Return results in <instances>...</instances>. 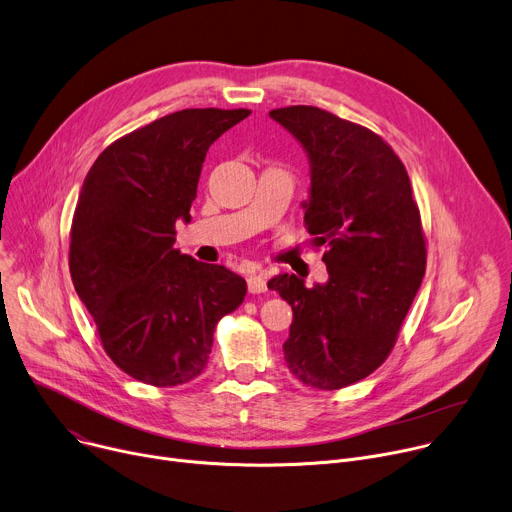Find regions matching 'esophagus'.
<instances>
[{
	"label": "esophagus",
	"mask_w": 512,
	"mask_h": 512,
	"mask_svg": "<svg viewBox=\"0 0 512 512\" xmlns=\"http://www.w3.org/2000/svg\"><path fill=\"white\" fill-rule=\"evenodd\" d=\"M247 284H249V292L251 294H261V292L267 290V282H265V278L261 274H251L247 278Z\"/></svg>",
	"instance_id": "34e87169"
}]
</instances>
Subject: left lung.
<instances>
[{
    "label": "left lung",
    "instance_id": "left-lung-1",
    "mask_svg": "<svg viewBox=\"0 0 512 512\" xmlns=\"http://www.w3.org/2000/svg\"><path fill=\"white\" fill-rule=\"evenodd\" d=\"M269 117L311 164L304 224L329 280L306 288L294 274L267 282L292 306L284 358L306 387L335 391L366 379L395 346L426 271V243L412 183L381 135L317 107Z\"/></svg>",
    "mask_w": 512,
    "mask_h": 512
}]
</instances>
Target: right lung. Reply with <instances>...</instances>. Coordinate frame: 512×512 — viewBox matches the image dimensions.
Here are the masks:
<instances>
[{
	"instance_id": "right-lung-1",
	"label": "right lung",
	"mask_w": 512,
	"mask_h": 512,
	"mask_svg": "<svg viewBox=\"0 0 512 512\" xmlns=\"http://www.w3.org/2000/svg\"><path fill=\"white\" fill-rule=\"evenodd\" d=\"M247 109H183L102 152L84 179L72 222L70 274L109 358L154 387L189 383L206 368L218 321L247 282L224 265L175 249L191 220L201 164Z\"/></svg>"
}]
</instances>
